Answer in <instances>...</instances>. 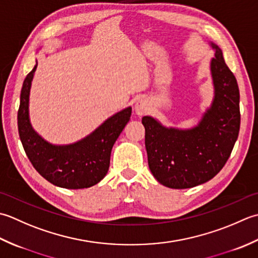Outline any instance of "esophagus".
<instances>
[{
    "instance_id": "esophagus-1",
    "label": "esophagus",
    "mask_w": 258,
    "mask_h": 258,
    "mask_svg": "<svg viewBox=\"0 0 258 258\" xmlns=\"http://www.w3.org/2000/svg\"><path fill=\"white\" fill-rule=\"evenodd\" d=\"M149 109V103L146 99L141 98L137 100V102L135 103V111L138 115H143L145 114Z\"/></svg>"
}]
</instances>
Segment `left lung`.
I'll list each match as a JSON object with an SVG mask.
<instances>
[{
    "label": "left lung",
    "instance_id": "8db88e82",
    "mask_svg": "<svg viewBox=\"0 0 258 258\" xmlns=\"http://www.w3.org/2000/svg\"><path fill=\"white\" fill-rule=\"evenodd\" d=\"M210 62L215 97L197 127L166 128L146 115L145 145L152 175L162 185L191 188L212 179L222 170L237 140L240 112L236 78L226 66L223 52L212 43Z\"/></svg>",
    "mask_w": 258,
    "mask_h": 258
}]
</instances>
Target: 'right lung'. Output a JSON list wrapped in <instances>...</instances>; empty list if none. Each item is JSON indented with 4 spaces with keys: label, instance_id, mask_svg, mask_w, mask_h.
<instances>
[{
    "label": "right lung",
    "instance_id": "obj_1",
    "mask_svg": "<svg viewBox=\"0 0 258 258\" xmlns=\"http://www.w3.org/2000/svg\"><path fill=\"white\" fill-rule=\"evenodd\" d=\"M36 66L24 79L18 111L19 135L25 154L35 170L57 187L82 189L96 185L107 175L111 149L130 120L131 107L113 114L78 143L51 145L35 133L29 119V96Z\"/></svg>",
    "mask_w": 258,
    "mask_h": 258
}]
</instances>
